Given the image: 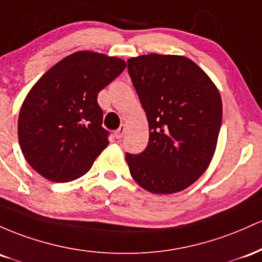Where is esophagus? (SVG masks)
<instances>
[{
  "label": "esophagus",
  "instance_id": "1",
  "mask_svg": "<svg viewBox=\"0 0 262 262\" xmlns=\"http://www.w3.org/2000/svg\"><path fill=\"white\" fill-rule=\"evenodd\" d=\"M123 132H125V125H121L115 131V137H116L117 140H121V137L123 136Z\"/></svg>",
  "mask_w": 262,
  "mask_h": 262
}]
</instances>
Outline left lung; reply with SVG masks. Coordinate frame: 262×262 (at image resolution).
<instances>
[{
    "label": "left lung",
    "instance_id": "obj_1",
    "mask_svg": "<svg viewBox=\"0 0 262 262\" xmlns=\"http://www.w3.org/2000/svg\"><path fill=\"white\" fill-rule=\"evenodd\" d=\"M127 69L149 130L145 151L126 154L131 177L154 194L181 192L215 152L223 117L218 88L183 55H140L127 60Z\"/></svg>",
    "mask_w": 262,
    "mask_h": 262
}]
</instances>
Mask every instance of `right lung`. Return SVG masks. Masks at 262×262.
I'll return each instance as SVG.
<instances>
[{"label": "right lung", "instance_id": "add662e5", "mask_svg": "<svg viewBox=\"0 0 262 262\" xmlns=\"http://www.w3.org/2000/svg\"><path fill=\"white\" fill-rule=\"evenodd\" d=\"M125 60L80 51L58 61L33 85L18 116L26 161L52 182L80 178L108 145L98 94L125 70Z\"/></svg>", "mask_w": 262, "mask_h": 262}]
</instances>
